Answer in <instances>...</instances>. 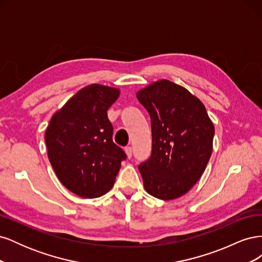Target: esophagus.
I'll list each match as a JSON object with an SVG mask.
<instances>
[{"mask_svg":"<svg viewBox=\"0 0 262 262\" xmlns=\"http://www.w3.org/2000/svg\"><path fill=\"white\" fill-rule=\"evenodd\" d=\"M124 152L126 154V157L128 158H131L132 157V148L130 146H126L124 147Z\"/></svg>","mask_w":262,"mask_h":262,"instance_id":"1","label":"esophagus"}]
</instances>
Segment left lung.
Here are the masks:
<instances>
[{
  "mask_svg": "<svg viewBox=\"0 0 262 262\" xmlns=\"http://www.w3.org/2000/svg\"><path fill=\"white\" fill-rule=\"evenodd\" d=\"M137 97L152 124V154L139 166L144 188L157 199H177L207 167L213 150V122L199 98L168 80L149 84Z\"/></svg>",
  "mask_w": 262,
  "mask_h": 262,
  "instance_id": "8db88e82",
  "label": "left lung"
}]
</instances>
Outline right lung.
I'll return each mask as SVG.
<instances>
[{
    "instance_id": "1",
    "label": "right lung",
    "mask_w": 262,
    "mask_h": 262,
    "mask_svg": "<svg viewBox=\"0 0 262 262\" xmlns=\"http://www.w3.org/2000/svg\"><path fill=\"white\" fill-rule=\"evenodd\" d=\"M120 90L92 84L78 91L55 113L45 141L55 175L70 191L98 198L113 188L125 153L113 141L107 110Z\"/></svg>"
}]
</instances>
